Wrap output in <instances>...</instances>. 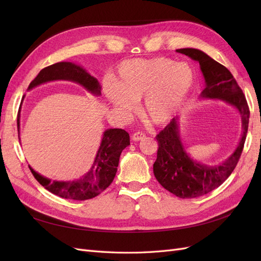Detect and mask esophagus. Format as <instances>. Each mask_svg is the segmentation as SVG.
<instances>
[{
    "label": "esophagus",
    "instance_id": "obj_1",
    "mask_svg": "<svg viewBox=\"0 0 261 261\" xmlns=\"http://www.w3.org/2000/svg\"><path fill=\"white\" fill-rule=\"evenodd\" d=\"M145 137H146V134L143 133V132H136L132 135V139L135 140V141H139L141 139H144Z\"/></svg>",
    "mask_w": 261,
    "mask_h": 261
}]
</instances>
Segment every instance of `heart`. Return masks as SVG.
I'll return each mask as SVG.
<instances>
[{"mask_svg": "<svg viewBox=\"0 0 261 261\" xmlns=\"http://www.w3.org/2000/svg\"><path fill=\"white\" fill-rule=\"evenodd\" d=\"M195 83L187 63L168 58L132 59L117 67V82L105 83V92L118 113L128 114L143 99L141 111L150 122L168 123L184 106Z\"/></svg>", "mask_w": 261, "mask_h": 261, "instance_id": "1", "label": "heart"}]
</instances>
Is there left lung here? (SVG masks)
<instances>
[{"label": "left lung", "mask_w": 261, "mask_h": 261, "mask_svg": "<svg viewBox=\"0 0 261 261\" xmlns=\"http://www.w3.org/2000/svg\"><path fill=\"white\" fill-rule=\"evenodd\" d=\"M176 52L199 62L206 82L200 98L223 100L238 109L242 117L243 132L238 148L224 162L212 167L196 162L187 154L179 136L178 117L172 118L155 136L159 144L153 163L155 178L167 191L179 198H196L218 188L234 171L246 140L249 108L241 87L225 66L200 50L186 48Z\"/></svg>", "instance_id": "obj_1"}]
</instances>
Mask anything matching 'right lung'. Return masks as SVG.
Here are the masks:
<instances>
[{
	"label": "right lung",
	"mask_w": 261,
	"mask_h": 261,
	"mask_svg": "<svg viewBox=\"0 0 261 261\" xmlns=\"http://www.w3.org/2000/svg\"><path fill=\"white\" fill-rule=\"evenodd\" d=\"M70 81L82 85L91 93L100 96L101 87L97 78L77 64L70 62H60L44 67L35 80L30 83L28 90L52 81ZM20 123V107L17 114V127ZM129 145V135L121 128H110L103 133L100 147L91 169L81 178L67 181H59L43 177L29 167L35 178L45 189L65 199L87 200L98 196L112 183L123 150Z\"/></svg>",
	"instance_id": "1"
}]
</instances>
